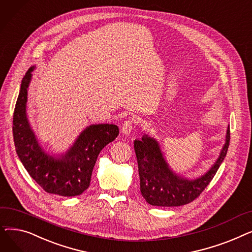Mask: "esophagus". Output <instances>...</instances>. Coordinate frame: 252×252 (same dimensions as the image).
<instances>
[{
	"label": "esophagus",
	"instance_id": "1",
	"mask_svg": "<svg viewBox=\"0 0 252 252\" xmlns=\"http://www.w3.org/2000/svg\"><path fill=\"white\" fill-rule=\"evenodd\" d=\"M134 125H135L134 119H131V118L126 119V121L123 124V126H122V131H123V134H125V135L128 136V135L131 133V129H133Z\"/></svg>",
	"mask_w": 252,
	"mask_h": 252
}]
</instances>
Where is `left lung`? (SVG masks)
Masks as SVG:
<instances>
[{
    "mask_svg": "<svg viewBox=\"0 0 252 252\" xmlns=\"http://www.w3.org/2000/svg\"><path fill=\"white\" fill-rule=\"evenodd\" d=\"M226 144L220 157L207 173L201 178L188 181L175 175L168 168L158 143L147 136L135 140L134 148L137 156L140 190L142 196L154 206H181L194 201L205 190L216 176L230 144V127H228Z\"/></svg>",
    "mask_w": 252,
    "mask_h": 252,
    "instance_id": "1",
    "label": "left lung"
}]
</instances>
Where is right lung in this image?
<instances>
[{"mask_svg": "<svg viewBox=\"0 0 252 252\" xmlns=\"http://www.w3.org/2000/svg\"><path fill=\"white\" fill-rule=\"evenodd\" d=\"M32 69L31 67L21 81L13 114L12 129L17 155L30 176L47 193L64 197L81 195L90 186L99 153L115 140L118 127L107 124L91 126L79 135L67 153L58 158L47 155L39 147L25 113Z\"/></svg>", "mask_w": 252, "mask_h": 252, "instance_id": "obj_1", "label": "right lung"}]
</instances>
